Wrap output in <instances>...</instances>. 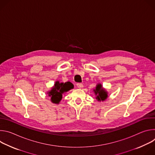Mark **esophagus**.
<instances>
[{"mask_svg": "<svg viewBox=\"0 0 155 155\" xmlns=\"http://www.w3.org/2000/svg\"><path fill=\"white\" fill-rule=\"evenodd\" d=\"M77 86L78 87V88H82L83 87V84L82 83H77Z\"/></svg>", "mask_w": 155, "mask_h": 155, "instance_id": "obj_1", "label": "esophagus"}]
</instances>
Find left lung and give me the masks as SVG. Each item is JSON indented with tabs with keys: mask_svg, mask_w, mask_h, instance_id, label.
I'll use <instances>...</instances> for the list:
<instances>
[{
	"mask_svg": "<svg viewBox=\"0 0 155 155\" xmlns=\"http://www.w3.org/2000/svg\"><path fill=\"white\" fill-rule=\"evenodd\" d=\"M94 91L95 92V94L97 95L96 99L99 101H103L105 99H107L108 95L107 94V92L104 90H103L101 84H97L96 87V90H94Z\"/></svg>",
	"mask_w": 155,
	"mask_h": 155,
	"instance_id": "1",
	"label": "left lung"
}]
</instances>
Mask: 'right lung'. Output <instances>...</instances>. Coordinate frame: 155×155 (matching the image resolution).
<instances>
[{"label": "right lung", "mask_w": 155, "mask_h": 155, "mask_svg": "<svg viewBox=\"0 0 155 155\" xmlns=\"http://www.w3.org/2000/svg\"><path fill=\"white\" fill-rule=\"evenodd\" d=\"M74 85L72 83L68 81L65 83H59L56 81L54 87L48 93L49 96H51V101L53 103L59 104L62 99V94L72 89Z\"/></svg>", "instance_id": "right-lung-1"}]
</instances>
